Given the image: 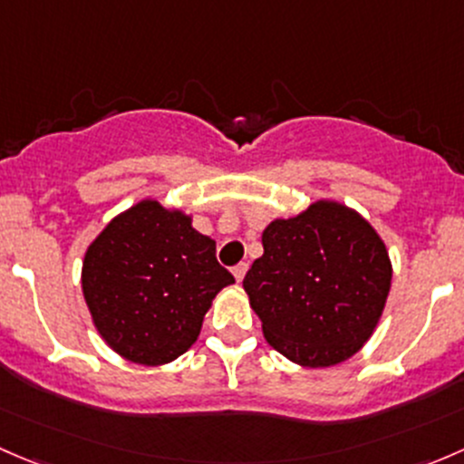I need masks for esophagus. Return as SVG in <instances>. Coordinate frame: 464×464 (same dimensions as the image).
<instances>
[{
    "label": "esophagus",
    "mask_w": 464,
    "mask_h": 464,
    "mask_svg": "<svg viewBox=\"0 0 464 464\" xmlns=\"http://www.w3.org/2000/svg\"><path fill=\"white\" fill-rule=\"evenodd\" d=\"M246 272H247V264H238V266L232 267V275H234V279H237V281H243Z\"/></svg>",
    "instance_id": "1"
}]
</instances>
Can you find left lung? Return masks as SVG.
Wrapping results in <instances>:
<instances>
[{
  "instance_id": "1",
  "label": "left lung",
  "mask_w": 464,
  "mask_h": 464,
  "mask_svg": "<svg viewBox=\"0 0 464 464\" xmlns=\"http://www.w3.org/2000/svg\"><path fill=\"white\" fill-rule=\"evenodd\" d=\"M264 256L243 279L264 335L310 369L355 355L384 310L391 261L377 232L339 203L310 205L264 230Z\"/></svg>"
}]
</instances>
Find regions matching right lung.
Instances as JSON below:
<instances>
[{"instance_id": "add662e5", "label": "right lung", "mask_w": 464, "mask_h": 464, "mask_svg": "<svg viewBox=\"0 0 464 464\" xmlns=\"http://www.w3.org/2000/svg\"><path fill=\"white\" fill-rule=\"evenodd\" d=\"M230 284L217 243L159 200H142L113 218L82 266L95 328L113 351L145 366L183 355L197 342L212 299Z\"/></svg>"}]
</instances>
